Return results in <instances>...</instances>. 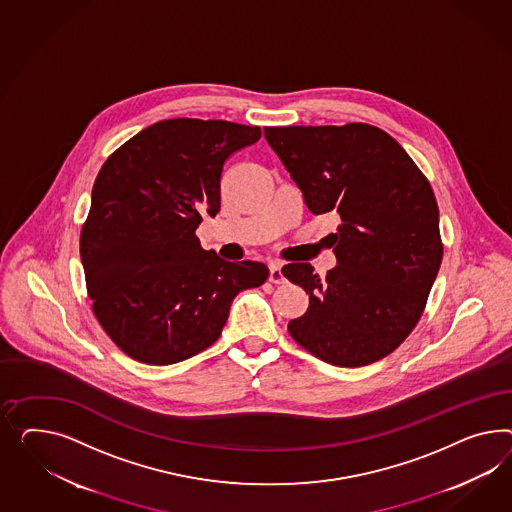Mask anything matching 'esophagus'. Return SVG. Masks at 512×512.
<instances>
[{
	"label": "esophagus",
	"mask_w": 512,
	"mask_h": 512,
	"mask_svg": "<svg viewBox=\"0 0 512 512\" xmlns=\"http://www.w3.org/2000/svg\"><path fill=\"white\" fill-rule=\"evenodd\" d=\"M268 279L272 281V283H283L285 281V277H283V272H281V264L272 263L270 264V274H268Z\"/></svg>",
	"instance_id": "obj_1"
}]
</instances>
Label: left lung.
<instances>
[{
    "label": "left lung",
    "mask_w": 512,
    "mask_h": 512,
    "mask_svg": "<svg viewBox=\"0 0 512 512\" xmlns=\"http://www.w3.org/2000/svg\"><path fill=\"white\" fill-rule=\"evenodd\" d=\"M313 214L337 212V266L309 263L283 276L309 294L289 322L298 345L337 367L386 358L412 333L442 264L438 203L427 177L387 132L367 123L266 126Z\"/></svg>",
    "instance_id": "left-lung-1"
}]
</instances>
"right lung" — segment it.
<instances>
[{"instance_id":"right-lung-1","label":"right lung","mask_w":512,"mask_h":512,"mask_svg":"<svg viewBox=\"0 0 512 512\" xmlns=\"http://www.w3.org/2000/svg\"><path fill=\"white\" fill-rule=\"evenodd\" d=\"M259 138V126L167 119L100 167L80 255L93 313L132 360L171 365L203 352L236 294L266 281L263 263L221 261L195 236L220 212L223 164Z\"/></svg>"}]
</instances>
